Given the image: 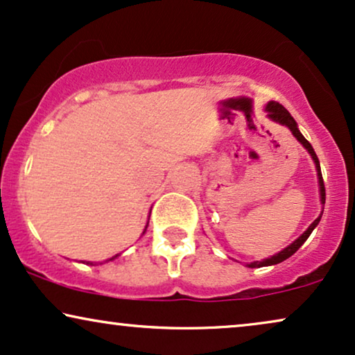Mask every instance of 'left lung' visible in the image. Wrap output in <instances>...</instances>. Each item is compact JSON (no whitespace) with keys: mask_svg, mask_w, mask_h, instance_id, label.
I'll return each mask as SVG.
<instances>
[{"mask_svg":"<svg viewBox=\"0 0 355 355\" xmlns=\"http://www.w3.org/2000/svg\"><path fill=\"white\" fill-rule=\"evenodd\" d=\"M266 110L268 111V118L273 119V121H277V123H280V124L286 125V128H288L290 131H291V134H293V136L297 137L300 142H302L304 149H306V150L309 152V154H311L313 160H315V164H316V170H318V178H320L321 203L324 205V203H326V188H324V182H322V175H321L320 160H318V155H316L315 149H313L311 144H309V142L306 141V139L303 137V134L298 131V128H297V123H295V119L291 118V114L288 113V111L285 110L284 106L280 105V103H277V101H270V103H268V105H267ZM320 219H321V216H320V218H316L315 221L311 223V226H309L308 230L304 231L303 234L300 236L298 239L293 242V244H290L288 248H285L284 250H282V252H278V254H275V255H272L270 259H266V260H262V262H252V263H249V267H252V268H257V267H266V266H275V263H280V262H284V260H286V259H288V257H291V255H293L295 252H297V250H298L300 248H302V245L304 244V241L308 239L309 234H311V232H313V230H315V227L318 226V223H320Z\"/></svg>","mask_w":355,"mask_h":355,"instance_id":"obj_1","label":"left lung"}]
</instances>
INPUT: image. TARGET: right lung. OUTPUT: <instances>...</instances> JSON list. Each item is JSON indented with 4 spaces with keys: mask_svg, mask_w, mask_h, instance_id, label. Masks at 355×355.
Returning <instances> with one entry per match:
<instances>
[{
    "mask_svg": "<svg viewBox=\"0 0 355 355\" xmlns=\"http://www.w3.org/2000/svg\"><path fill=\"white\" fill-rule=\"evenodd\" d=\"M114 257H118V255H114ZM114 257H113V259H114ZM113 259H110V260H113Z\"/></svg>",
    "mask_w": 355,
    "mask_h": 355,
    "instance_id": "obj_1",
    "label": "right lung"
}]
</instances>
